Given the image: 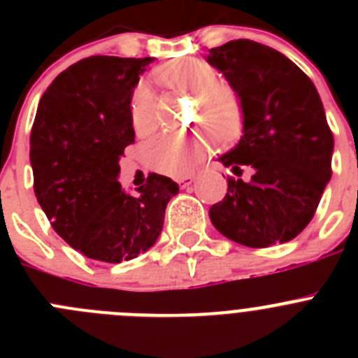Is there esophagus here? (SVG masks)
I'll use <instances>...</instances> for the list:
<instances>
[{
	"label": "esophagus",
	"instance_id": "obj_1",
	"mask_svg": "<svg viewBox=\"0 0 358 358\" xmlns=\"http://www.w3.org/2000/svg\"><path fill=\"white\" fill-rule=\"evenodd\" d=\"M194 181H195V176H194V173H186V176L177 177V182L181 185V188H186V186H189Z\"/></svg>",
	"mask_w": 358,
	"mask_h": 358
}]
</instances>
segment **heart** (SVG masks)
<instances>
[{
	"label": "heart",
	"mask_w": 358,
	"mask_h": 358,
	"mask_svg": "<svg viewBox=\"0 0 358 358\" xmlns=\"http://www.w3.org/2000/svg\"><path fill=\"white\" fill-rule=\"evenodd\" d=\"M154 78L164 87L192 93L197 98L201 120L218 140H231L242 129V106L236 93L226 85L215 84L217 73L208 62L192 57L164 62L154 71ZM131 122L136 134H147L154 129L150 91L140 84L132 94ZM204 136H181L166 132L145 148V159L154 172L164 176H182L206 152Z\"/></svg>",
	"instance_id": "obj_1"
}]
</instances>
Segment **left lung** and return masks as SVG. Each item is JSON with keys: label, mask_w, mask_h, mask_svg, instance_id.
<instances>
[{"label": "left lung", "mask_w": 358, "mask_h": 358, "mask_svg": "<svg viewBox=\"0 0 358 358\" xmlns=\"http://www.w3.org/2000/svg\"><path fill=\"white\" fill-rule=\"evenodd\" d=\"M206 61L242 106L240 141L218 161L235 176L252 169L251 181L227 179L211 224L248 248L289 242L308 226L331 177L334 134L314 82L283 53L249 39L211 48Z\"/></svg>", "instance_id": "obj_1"}]
</instances>
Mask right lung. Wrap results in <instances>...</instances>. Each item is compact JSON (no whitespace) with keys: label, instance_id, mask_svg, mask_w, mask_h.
I'll return each mask as SVG.
<instances>
[{"label":"right lung","instance_id":"right-lung-1","mask_svg":"<svg viewBox=\"0 0 358 358\" xmlns=\"http://www.w3.org/2000/svg\"><path fill=\"white\" fill-rule=\"evenodd\" d=\"M152 57L94 55L69 66L41 96L30 134L34 192L64 242L91 260L120 264L156 243L164 210L179 192L150 173L131 195L120 157L134 143L131 102Z\"/></svg>","mask_w":358,"mask_h":358}]
</instances>
